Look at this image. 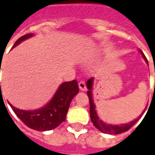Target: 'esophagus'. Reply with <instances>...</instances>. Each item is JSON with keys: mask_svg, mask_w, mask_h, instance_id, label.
<instances>
[{"mask_svg": "<svg viewBox=\"0 0 155 155\" xmlns=\"http://www.w3.org/2000/svg\"><path fill=\"white\" fill-rule=\"evenodd\" d=\"M79 88H80V90L82 91H86V83L84 81H80L79 82Z\"/></svg>", "mask_w": 155, "mask_h": 155, "instance_id": "obj_1", "label": "esophagus"}]
</instances>
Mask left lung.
Wrapping results in <instances>:
<instances>
[{"label": "left lung", "instance_id": "8db88e82", "mask_svg": "<svg viewBox=\"0 0 155 155\" xmlns=\"http://www.w3.org/2000/svg\"><path fill=\"white\" fill-rule=\"evenodd\" d=\"M141 54L143 57L144 60L146 61V63L148 64V60L146 58V57L144 56L143 51H140ZM92 83H93V78L89 79L86 81V86H87V96L89 97V102H90V116H91V120L93 123V125L95 126L97 129H98L100 131L104 132V133H108V134H120L123 133L126 130H128L131 126H133L137 122L140 120V118L142 117V115L143 114L144 111L139 115V117L137 119H135L134 120L130 121V123L127 124H122V125H110L108 123H104L103 120H101L99 117L97 116V114L96 111V107L94 102H93V98H92Z\"/></svg>", "mask_w": 155, "mask_h": 155}]
</instances>
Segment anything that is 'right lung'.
Returning a JSON list of instances; mask_svg holds the SVG:
<instances>
[{"label":"right lung","instance_id":"right-lung-1","mask_svg":"<svg viewBox=\"0 0 155 155\" xmlns=\"http://www.w3.org/2000/svg\"><path fill=\"white\" fill-rule=\"evenodd\" d=\"M32 36L33 34L23 35L15 42L13 47ZM78 92L77 81L74 80L61 84L49 103L39 109L23 110L15 108L11 104H9L16 115L28 127L39 131L50 130L58 127L65 120L69 104Z\"/></svg>","mask_w":155,"mask_h":155}]
</instances>
